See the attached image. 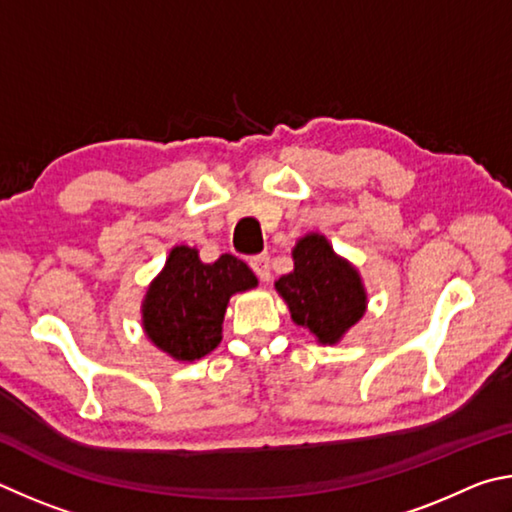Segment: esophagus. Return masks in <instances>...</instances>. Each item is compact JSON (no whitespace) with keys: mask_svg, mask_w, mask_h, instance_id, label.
<instances>
[{"mask_svg":"<svg viewBox=\"0 0 512 512\" xmlns=\"http://www.w3.org/2000/svg\"><path fill=\"white\" fill-rule=\"evenodd\" d=\"M249 265H251V270L256 272V276H258V279H261L263 283H267V281L272 279V265H270V256H267V254L251 258Z\"/></svg>","mask_w":512,"mask_h":512,"instance_id":"34e87169","label":"esophagus"}]
</instances>
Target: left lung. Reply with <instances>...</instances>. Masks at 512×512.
I'll return each instance as SVG.
<instances>
[{"label":"left lung","instance_id":"left-lung-1","mask_svg":"<svg viewBox=\"0 0 512 512\" xmlns=\"http://www.w3.org/2000/svg\"><path fill=\"white\" fill-rule=\"evenodd\" d=\"M292 261L294 270L274 283L292 321L308 328L319 344H339L369 306L360 272L319 231L297 240Z\"/></svg>","mask_w":512,"mask_h":512}]
</instances>
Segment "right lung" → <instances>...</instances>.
<instances>
[{"label": "right lung", "mask_w": 512, "mask_h": 512, "mask_svg": "<svg viewBox=\"0 0 512 512\" xmlns=\"http://www.w3.org/2000/svg\"><path fill=\"white\" fill-rule=\"evenodd\" d=\"M256 285L240 258L222 254L215 263H202L195 247L177 245L141 301L143 333L175 362L200 360L222 342L229 299Z\"/></svg>", "instance_id": "add662e5"}]
</instances>
